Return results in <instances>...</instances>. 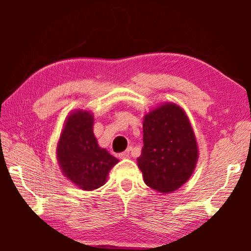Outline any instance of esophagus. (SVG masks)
<instances>
[{"label": "esophagus", "mask_w": 251, "mask_h": 251, "mask_svg": "<svg viewBox=\"0 0 251 251\" xmlns=\"http://www.w3.org/2000/svg\"><path fill=\"white\" fill-rule=\"evenodd\" d=\"M120 158H122V159H125V158H128L129 157V151H123V152H121L120 155Z\"/></svg>", "instance_id": "esophagus-1"}]
</instances>
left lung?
<instances>
[{"mask_svg":"<svg viewBox=\"0 0 251 251\" xmlns=\"http://www.w3.org/2000/svg\"><path fill=\"white\" fill-rule=\"evenodd\" d=\"M144 147L137 158L144 181L163 194L177 190L193 175L198 160L196 136L185 110L164 103L145 114Z\"/></svg>","mask_w":251,"mask_h":251,"instance_id":"obj_1","label":"left lung"}]
</instances>
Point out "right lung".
Masks as SVG:
<instances>
[{"label":"right lung","instance_id":"obj_1","mask_svg":"<svg viewBox=\"0 0 251 251\" xmlns=\"http://www.w3.org/2000/svg\"><path fill=\"white\" fill-rule=\"evenodd\" d=\"M94 116L77 109L66 117L59 135L56 158L63 175L83 190L103 186L118 159L99 146L93 131Z\"/></svg>","mask_w":251,"mask_h":251}]
</instances>
